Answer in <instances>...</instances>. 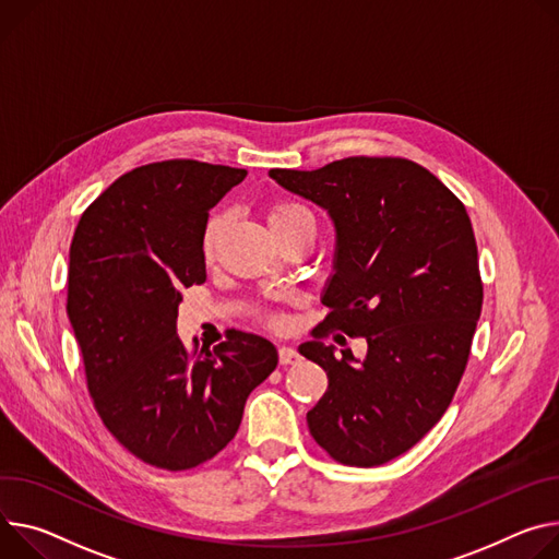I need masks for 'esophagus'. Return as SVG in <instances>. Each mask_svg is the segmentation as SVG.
<instances>
[{"label":"esophagus","mask_w":559,"mask_h":559,"mask_svg":"<svg viewBox=\"0 0 559 559\" xmlns=\"http://www.w3.org/2000/svg\"><path fill=\"white\" fill-rule=\"evenodd\" d=\"M278 361H281L283 366L298 364V361H300V354H298L294 347H289V345H281V347H278Z\"/></svg>","instance_id":"esophagus-1"}]
</instances>
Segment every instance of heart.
<instances>
[{
  "mask_svg": "<svg viewBox=\"0 0 559 559\" xmlns=\"http://www.w3.org/2000/svg\"><path fill=\"white\" fill-rule=\"evenodd\" d=\"M306 214L300 207L296 205H287V202H283V205H276L272 212H270V223H276V221H285V218H292V216H300ZM216 231H218V221H212L210 227H207V234H205V242H202V247H205V253L210 257L212 249H214V240H216Z\"/></svg>",
  "mask_w": 559,
  "mask_h": 559,
  "instance_id": "obj_1",
  "label": "heart"
}]
</instances>
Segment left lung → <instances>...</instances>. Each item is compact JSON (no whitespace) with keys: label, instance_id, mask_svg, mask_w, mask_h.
<instances>
[{"label":"left lung","instance_id":"8db88e82","mask_svg":"<svg viewBox=\"0 0 559 559\" xmlns=\"http://www.w3.org/2000/svg\"><path fill=\"white\" fill-rule=\"evenodd\" d=\"M285 191L334 225L321 323L366 336L357 359L314 338L302 357L328 372L308 413L321 448L347 466H381L445 413L481 314L477 242L466 207L428 169L403 158H345L314 171L270 169Z\"/></svg>","mask_w":559,"mask_h":559}]
</instances>
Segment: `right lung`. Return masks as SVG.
Returning a JSON list of instances; mask_svg holds the SVG:
<instances>
[{"mask_svg":"<svg viewBox=\"0 0 559 559\" xmlns=\"http://www.w3.org/2000/svg\"><path fill=\"white\" fill-rule=\"evenodd\" d=\"M245 169L195 160L127 171L82 214L69 251L67 314L95 411L142 462L187 471L236 435L249 392L278 364L272 341L231 332L189 354L182 287L205 283L210 210Z\"/></svg>","mask_w":559,"mask_h":559,"instance_id":"1","label":"right lung"}]
</instances>
